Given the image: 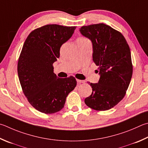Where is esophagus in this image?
Listing matches in <instances>:
<instances>
[{"label": "esophagus", "instance_id": "1", "mask_svg": "<svg viewBox=\"0 0 148 148\" xmlns=\"http://www.w3.org/2000/svg\"><path fill=\"white\" fill-rule=\"evenodd\" d=\"M76 81L77 82V83H85V81L84 80H81V79H77Z\"/></svg>", "mask_w": 148, "mask_h": 148}]
</instances>
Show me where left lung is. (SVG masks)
<instances>
[{
	"instance_id": "1",
	"label": "left lung",
	"mask_w": 148,
	"mask_h": 148,
	"mask_svg": "<svg viewBox=\"0 0 148 148\" xmlns=\"http://www.w3.org/2000/svg\"><path fill=\"white\" fill-rule=\"evenodd\" d=\"M79 31L92 41V60L100 75L98 83L89 82L92 92L85 103L96 111H107L122 100L130 83L133 65L130 47L120 32L103 23L83 26Z\"/></svg>"
}]
</instances>
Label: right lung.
Here are the masks:
<instances>
[{"label": "right lung", "mask_w": 148, "mask_h": 148, "mask_svg": "<svg viewBox=\"0 0 148 148\" xmlns=\"http://www.w3.org/2000/svg\"><path fill=\"white\" fill-rule=\"evenodd\" d=\"M76 26L47 25L35 29L26 38L18 58L17 72L24 95L32 106L45 114L60 111L76 87L75 77L59 78L53 63L60 48L71 38Z\"/></svg>", "instance_id": "add662e5"}]
</instances>
